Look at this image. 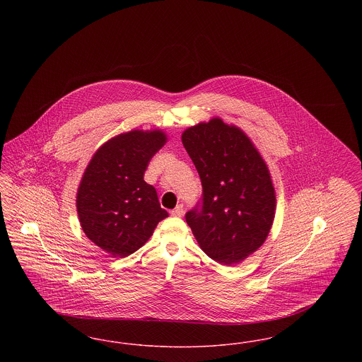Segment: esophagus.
I'll list each match as a JSON object with an SVG mask.
<instances>
[{"instance_id": "obj_1", "label": "esophagus", "mask_w": 362, "mask_h": 362, "mask_svg": "<svg viewBox=\"0 0 362 362\" xmlns=\"http://www.w3.org/2000/svg\"><path fill=\"white\" fill-rule=\"evenodd\" d=\"M171 216H173V217H182L183 216V206L179 205V206L175 207L173 210H171Z\"/></svg>"}]
</instances>
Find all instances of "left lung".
Instances as JSON below:
<instances>
[{"instance_id":"8db88e82","label":"left lung","mask_w":362,"mask_h":362,"mask_svg":"<svg viewBox=\"0 0 362 362\" xmlns=\"http://www.w3.org/2000/svg\"><path fill=\"white\" fill-rule=\"evenodd\" d=\"M202 182V202L186 213L199 247L221 264H236L264 243L276 214L269 168L247 134L220 118L182 134Z\"/></svg>"}]
</instances>
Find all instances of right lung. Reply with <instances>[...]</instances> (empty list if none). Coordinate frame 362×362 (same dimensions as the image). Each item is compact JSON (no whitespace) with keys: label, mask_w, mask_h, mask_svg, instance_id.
I'll use <instances>...</instances> for the list:
<instances>
[{"label":"right lung","mask_w":362,"mask_h":362,"mask_svg":"<svg viewBox=\"0 0 362 362\" xmlns=\"http://www.w3.org/2000/svg\"><path fill=\"white\" fill-rule=\"evenodd\" d=\"M161 130H132L108 139L90 158L77 189V213L86 238L111 257L136 252L168 217L153 186L144 180L164 146Z\"/></svg>","instance_id":"add662e5"}]
</instances>
